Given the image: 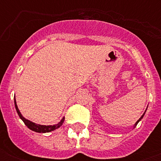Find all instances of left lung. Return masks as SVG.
<instances>
[{"label":"left lung","mask_w":161,"mask_h":161,"mask_svg":"<svg viewBox=\"0 0 161 161\" xmlns=\"http://www.w3.org/2000/svg\"><path fill=\"white\" fill-rule=\"evenodd\" d=\"M144 115H145V114H143L142 115V116H141V117H140V119H139V120H138V121H137V122H136V123H135V126H134V127H135V126H136V125H137V124H138V123H139V122H140V120H141V119H142V118L143 117H144Z\"/></svg>","instance_id":"1"}]
</instances>
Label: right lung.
Instances as JSON below:
<instances>
[{"mask_svg": "<svg viewBox=\"0 0 161 161\" xmlns=\"http://www.w3.org/2000/svg\"><path fill=\"white\" fill-rule=\"evenodd\" d=\"M14 103H15V107H16V110L17 114H18L19 117L21 119L22 121L24 122V124L27 126V128H29L30 130H32V131H35V132L37 133H48L51 132V131H53V130H57L59 127H61L63 125V122H64V118L62 119L60 122L58 123V125H37V124H35V123L31 122L30 120L26 119L25 118L21 115L20 110L18 109V107L16 105V98H14Z\"/></svg>", "mask_w": 161, "mask_h": 161, "instance_id": "obj_1", "label": "right lung"}]
</instances>
